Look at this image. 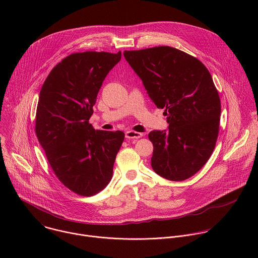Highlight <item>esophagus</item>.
Listing matches in <instances>:
<instances>
[{
    "instance_id": "1",
    "label": "esophagus",
    "mask_w": 258,
    "mask_h": 258,
    "mask_svg": "<svg viewBox=\"0 0 258 258\" xmlns=\"http://www.w3.org/2000/svg\"><path fill=\"white\" fill-rule=\"evenodd\" d=\"M143 136V134H141V133H138V132H134V131H127L126 133H125V138L126 139H134V140H136V139H140L141 137Z\"/></svg>"
}]
</instances>
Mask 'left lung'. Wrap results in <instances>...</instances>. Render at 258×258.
I'll list each match as a JSON object with an SVG mask.
<instances>
[{"label": "left lung", "instance_id": "obj_1", "mask_svg": "<svg viewBox=\"0 0 258 258\" xmlns=\"http://www.w3.org/2000/svg\"><path fill=\"white\" fill-rule=\"evenodd\" d=\"M123 55L167 116V131L148 135L154 147L152 168L169 180L191 177L211 156L219 130L220 100L208 69L197 58L168 46Z\"/></svg>", "mask_w": 258, "mask_h": 258}]
</instances>
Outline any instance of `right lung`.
I'll return each mask as SVG.
<instances>
[{
  "label": "right lung",
  "mask_w": 258,
  "mask_h": 258,
  "mask_svg": "<svg viewBox=\"0 0 258 258\" xmlns=\"http://www.w3.org/2000/svg\"><path fill=\"white\" fill-rule=\"evenodd\" d=\"M120 59V51L73 53L51 70L40 92L36 137L58 179L78 195L90 197L108 185L124 140L120 131L89 122L99 90Z\"/></svg>",
  "instance_id": "1"
}]
</instances>
